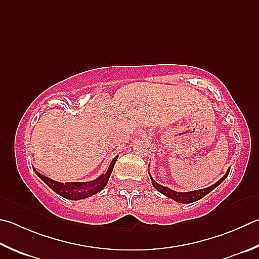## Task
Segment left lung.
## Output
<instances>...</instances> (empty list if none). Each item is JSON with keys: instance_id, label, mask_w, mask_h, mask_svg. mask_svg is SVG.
Returning a JSON list of instances; mask_svg holds the SVG:
<instances>
[{"instance_id": "8db88e82", "label": "left lung", "mask_w": 259, "mask_h": 259, "mask_svg": "<svg viewBox=\"0 0 259 259\" xmlns=\"http://www.w3.org/2000/svg\"><path fill=\"white\" fill-rule=\"evenodd\" d=\"M229 172H230V168L227 171V173H225V175L220 179L218 182L214 183V185H211L208 188H204V189L195 190V191H188V192H178V191L172 190V189H170V188L164 187L162 185H159V183H157L152 178V176H150V173H149V177H150V180H152V183H153V186H154L155 189L161 192V194L165 195L166 197H168V198H171V199H173L175 201H177V203L189 204V203H194V201H197V200L201 199V198H203V197H205L206 195L209 194L211 190H214L216 187H218L219 185H221V183H222L225 180V178L229 176Z\"/></svg>"}]
</instances>
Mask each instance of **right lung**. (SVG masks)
I'll use <instances>...</instances> for the list:
<instances>
[{"mask_svg":"<svg viewBox=\"0 0 259 259\" xmlns=\"http://www.w3.org/2000/svg\"><path fill=\"white\" fill-rule=\"evenodd\" d=\"M117 156H115L110 164L107 171L102 175L100 178L95 179V180L92 181H87V182H58L52 180V179L45 177L41 175V173L37 172L35 168L34 171L37 176H38L41 180H43L46 185H48L52 190L55 191L56 194H59L60 196L64 197V198L70 199V200H79V199H83V198H88L93 195L97 194L98 191H101L103 188H104L107 182H109V179L112 171H113L114 164L116 162Z\"/></svg>","mask_w":259,"mask_h":259,"instance_id":"right-lung-1","label":"right lung"}]
</instances>
